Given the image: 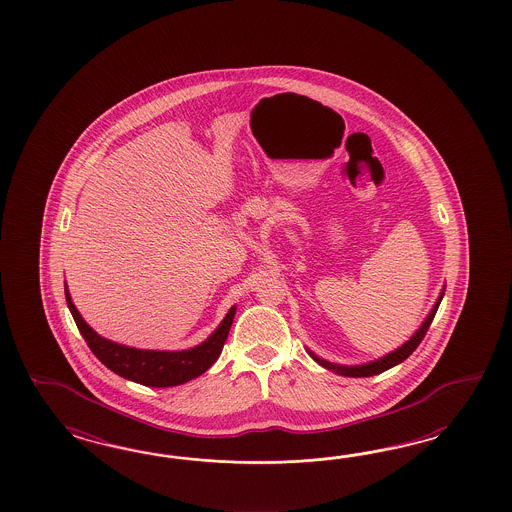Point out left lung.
<instances>
[{"mask_svg":"<svg viewBox=\"0 0 512 512\" xmlns=\"http://www.w3.org/2000/svg\"><path fill=\"white\" fill-rule=\"evenodd\" d=\"M443 295H445V293L439 295L437 302L434 304V308L430 311V315L426 317V321L422 323L419 330L413 334V338H409V341H405L402 347H398L396 351L388 353V355L379 358V360H373V362H368V364H360V366H340V364H332V362H328V360H323V358L313 355L311 351H308V353H310L311 358H313L317 364H321L326 370L340 373V375H347V377H370V375L387 372L390 368H394L396 364L403 362L405 358L409 357V355L419 347L420 341L424 340L428 328H430L432 321H434L435 313H437V308H439V304H441V300H443Z\"/></svg>","mask_w":512,"mask_h":512,"instance_id":"1","label":"left lung"}]
</instances>
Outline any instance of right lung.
I'll list each match as a JSON object with an SVG mask.
<instances>
[{
	"instance_id": "right-lung-1",
	"label": "right lung",
	"mask_w": 512,
	"mask_h": 512,
	"mask_svg": "<svg viewBox=\"0 0 512 512\" xmlns=\"http://www.w3.org/2000/svg\"><path fill=\"white\" fill-rule=\"evenodd\" d=\"M65 298L78 330L88 343V347L92 349L93 355L99 358L110 372L118 373L120 377L140 383L144 387H176L206 372L221 355V349L229 336L234 313H236V306H233L221 321V325L214 330V334L193 349L144 351V349L127 347L116 341L101 338L95 330L90 328V325H86V321L75 308L67 287H65Z\"/></svg>"
}]
</instances>
